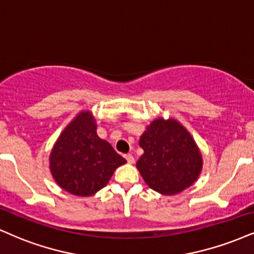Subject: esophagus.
I'll list each match as a JSON object with an SVG mask.
<instances>
[{
	"label": "esophagus",
	"instance_id": "34e87169",
	"mask_svg": "<svg viewBox=\"0 0 254 254\" xmlns=\"http://www.w3.org/2000/svg\"><path fill=\"white\" fill-rule=\"evenodd\" d=\"M125 158H126L128 164H134V162H135V159H134V156L132 154H126Z\"/></svg>",
	"mask_w": 254,
	"mask_h": 254
}]
</instances>
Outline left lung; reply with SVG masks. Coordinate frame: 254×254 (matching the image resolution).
Listing matches in <instances>:
<instances>
[{"label":"left lung","instance_id":"1","mask_svg":"<svg viewBox=\"0 0 254 254\" xmlns=\"http://www.w3.org/2000/svg\"><path fill=\"white\" fill-rule=\"evenodd\" d=\"M139 145L143 154L136 168L155 192L174 195L198 180L202 155L190 133L175 119L153 120L140 136Z\"/></svg>","mask_w":254,"mask_h":254}]
</instances>
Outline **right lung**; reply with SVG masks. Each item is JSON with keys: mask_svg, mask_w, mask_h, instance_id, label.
I'll use <instances>...</instances> for the list:
<instances>
[{"mask_svg": "<svg viewBox=\"0 0 254 254\" xmlns=\"http://www.w3.org/2000/svg\"><path fill=\"white\" fill-rule=\"evenodd\" d=\"M96 127L93 113L81 111L62 130L49 155L55 183L74 195L95 194L127 162L111 143L100 139Z\"/></svg>", "mask_w": 254, "mask_h": 254, "instance_id": "obj_1", "label": "right lung"}]
</instances>
